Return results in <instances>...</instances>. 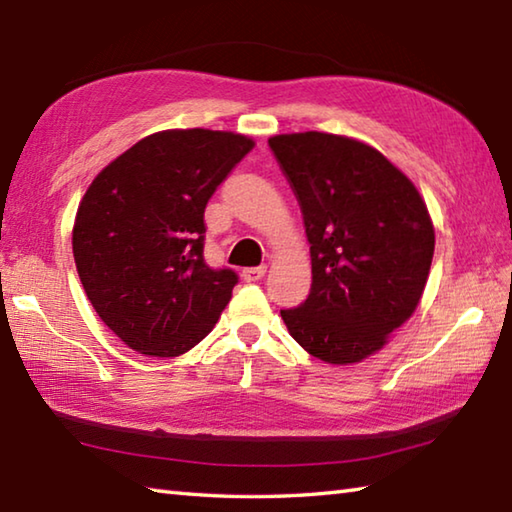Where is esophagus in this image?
<instances>
[{
	"instance_id": "34e87169",
	"label": "esophagus",
	"mask_w": 512,
	"mask_h": 512,
	"mask_svg": "<svg viewBox=\"0 0 512 512\" xmlns=\"http://www.w3.org/2000/svg\"><path fill=\"white\" fill-rule=\"evenodd\" d=\"M264 273H266V266H253V268H244V271H241V277H244V282H257L262 280Z\"/></svg>"
}]
</instances>
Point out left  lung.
<instances>
[{"instance_id":"8db88e82","label":"left lung","mask_w":512,"mask_h":512,"mask_svg":"<svg viewBox=\"0 0 512 512\" xmlns=\"http://www.w3.org/2000/svg\"><path fill=\"white\" fill-rule=\"evenodd\" d=\"M268 145L311 244V293L282 311L286 329L329 365L365 360L421 302L434 255L430 212L416 185L356 138L300 132Z\"/></svg>"}]
</instances>
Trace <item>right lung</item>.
Here are the masks:
<instances>
[{
    "label": "right lung",
    "instance_id": "add662e5",
    "mask_svg": "<svg viewBox=\"0 0 512 512\" xmlns=\"http://www.w3.org/2000/svg\"><path fill=\"white\" fill-rule=\"evenodd\" d=\"M255 141L165 129L102 167L73 224V259L96 313L129 349L190 351L215 327L237 275L203 259L208 199Z\"/></svg>",
    "mask_w": 512,
    "mask_h": 512
}]
</instances>
